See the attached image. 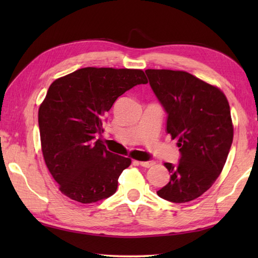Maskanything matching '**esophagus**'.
I'll return each instance as SVG.
<instances>
[{
    "label": "esophagus",
    "mask_w": 258,
    "mask_h": 258,
    "mask_svg": "<svg viewBox=\"0 0 258 258\" xmlns=\"http://www.w3.org/2000/svg\"><path fill=\"white\" fill-rule=\"evenodd\" d=\"M139 164L141 165L142 167H147V168H149V167H151V166H154V165H155V161H154V160H148V161H140Z\"/></svg>",
    "instance_id": "obj_1"
}]
</instances>
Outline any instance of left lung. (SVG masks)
<instances>
[{
    "label": "left lung",
    "mask_w": 258,
    "mask_h": 258,
    "mask_svg": "<svg viewBox=\"0 0 258 258\" xmlns=\"http://www.w3.org/2000/svg\"><path fill=\"white\" fill-rule=\"evenodd\" d=\"M149 84L167 113L166 132L177 140L181 158L165 163L171 180L160 198L191 202L212 186L223 169L233 140L228 99L220 89L191 74L147 69Z\"/></svg>",
    "instance_id": "obj_1"
}]
</instances>
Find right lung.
<instances>
[{"label": "right lung", "instance_id": "obj_1", "mask_svg": "<svg viewBox=\"0 0 258 258\" xmlns=\"http://www.w3.org/2000/svg\"><path fill=\"white\" fill-rule=\"evenodd\" d=\"M148 83L140 69L81 68L55 80L38 110L42 152L59 189L82 204L115 194L131 159L108 151L100 139L117 98Z\"/></svg>", "mask_w": 258, "mask_h": 258}]
</instances>
